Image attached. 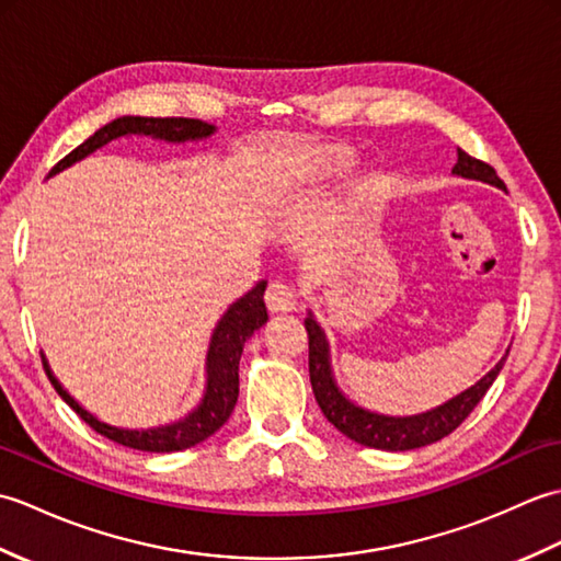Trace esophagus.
Instances as JSON below:
<instances>
[{"mask_svg":"<svg viewBox=\"0 0 561 561\" xmlns=\"http://www.w3.org/2000/svg\"><path fill=\"white\" fill-rule=\"evenodd\" d=\"M265 304L272 313H289L296 308V296L294 291L287 287V284L274 282L265 291Z\"/></svg>","mask_w":561,"mask_h":561,"instance_id":"obj_1","label":"esophagus"}]
</instances>
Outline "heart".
<instances>
[{"label": "heart", "instance_id": "b5f03b06", "mask_svg": "<svg viewBox=\"0 0 561 561\" xmlns=\"http://www.w3.org/2000/svg\"><path fill=\"white\" fill-rule=\"evenodd\" d=\"M347 161V153L340 149H313L301 153L299 159V175L308 178H318V175H330L332 171H337L340 165Z\"/></svg>", "mask_w": 561, "mask_h": 561}]
</instances>
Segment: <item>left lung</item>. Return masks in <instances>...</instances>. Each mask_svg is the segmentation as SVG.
<instances>
[{
	"label": "left lung",
	"instance_id": "8db88e82",
	"mask_svg": "<svg viewBox=\"0 0 561 561\" xmlns=\"http://www.w3.org/2000/svg\"><path fill=\"white\" fill-rule=\"evenodd\" d=\"M453 173H458L462 178H474V181H484L496 187H506L490 163L470 157V153H465L462 149H458V163L456 169H453ZM306 332H308V374H311V386H313L316 402L320 404V410H323V414L328 416V422L335 424V428H340L344 436H350L352 440H356V444L378 448V450L422 448L448 436L450 432H456V428L468 420V414L478 408V402L484 398V392L490 390L494 378L499 376V371H502V366L506 362L504 356V359L472 388L460 392L458 398L448 400L446 404H440V408L432 412L414 414V416H383V414H374L356 408V404H352L342 396L330 374L328 342L323 337V330L318 328L313 318H306Z\"/></svg>",
	"mask_w": 561,
	"mask_h": 561
}]
</instances>
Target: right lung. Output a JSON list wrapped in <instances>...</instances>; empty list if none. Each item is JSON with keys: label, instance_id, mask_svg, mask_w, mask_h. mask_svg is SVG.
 Wrapping results in <instances>:
<instances>
[{"label": "right lung", "instance_id": "add662e5", "mask_svg": "<svg viewBox=\"0 0 561 561\" xmlns=\"http://www.w3.org/2000/svg\"><path fill=\"white\" fill-rule=\"evenodd\" d=\"M211 133L214 127L209 123L195 121V117H117V121L101 127L96 135L89 137L75 151H69L62 161H57L53 165L50 175L59 173L83 157H89L91 151H96L99 147L108 145L111 139L123 137V135H151L169 141H185V139L207 137ZM262 294H265V282H260L257 287L250 294H245L241 301H236L221 318V323L211 335L209 354H207L209 383H207L205 400H202V404L193 414H187L185 420H181L178 424L161 426V428H141V432H129V428H115V426L103 424L87 410H81L79 404L67 396V390H62V386L57 383V378L50 374L45 359H43V368L47 378H50V383L55 386V390L59 392V398H62L96 434L111 438L121 446L149 450V453H173V450L193 448L195 444H199V440H205L217 432V428L229 420L236 408L238 362H241L243 344L255 330H260L267 323V311H265V301H262Z\"/></svg>", "mask_w": 561, "mask_h": 561}]
</instances>
